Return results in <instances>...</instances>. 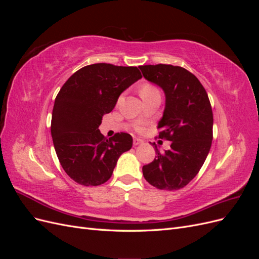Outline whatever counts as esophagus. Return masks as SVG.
Returning <instances> with one entry per match:
<instances>
[{
	"mask_svg": "<svg viewBox=\"0 0 259 259\" xmlns=\"http://www.w3.org/2000/svg\"><path fill=\"white\" fill-rule=\"evenodd\" d=\"M144 142L142 139H139V138H134V142H133V144H134V146H139V145H142Z\"/></svg>",
	"mask_w": 259,
	"mask_h": 259,
	"instance_id": "34e87169",
	"label": "esophagus"
}]
</instances>
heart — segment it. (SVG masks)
Instances as JSON below:
<instances>
[{"label": "heart", "mask_w": 259, "mask_h": 259, "mask_svg": "<svg viewBox=\"0 0 259 259\" xmlns=\"http://www.w3.org/2000/svg\"><path fill=\"white\" fill-rule=\"evenodd\" d=\"M154 92H158L154 86L150 85V84H145L142 89H140V95H146V94H151Z\"/></svg>", "instance_id": "1"}]
</instances>
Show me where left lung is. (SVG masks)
<instances>
[{"label": "left lung", "mask_w": 259, "mask_h": 259, "mask_svg": "<svg viewBox=\"0 0 259 259\" xmlns=\"http://www.w3.org/2000/svg\"><path fill=\"white\" fill-rule=\"evenodd\" d=\"M147 81L158 85L165 95L159 137L170 140L163 153L143 167L147 182L161 190H178L197 176L213 140V112L207 93L198 77L171 65L140 66ZM155 144H153L154 146Z\"/></svg>", "instance_id": "left-lung-1"}]
</instances>
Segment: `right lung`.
<instances>
[{"label":"right lung","instance_id":"add662e5","mask_svg":"<svg viewBox=\"0 0 259 259\" xmlns=\"http://www.w3.org/2000/svg\"><path fill=\"white\" fill-rule=\"evenodd\" d=\"M142 77L137 67L94 64L77 70L62 85L55 99L51 132L61 166L75 183H106L121 154L132 148L127 133L108 139L98 126L121 94Z\"/></svg>","mask_w":259,"mask_h":259}]
</instances>
